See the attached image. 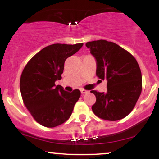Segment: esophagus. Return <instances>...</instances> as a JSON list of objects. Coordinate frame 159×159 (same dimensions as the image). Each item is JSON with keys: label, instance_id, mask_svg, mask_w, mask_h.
<instances>
[{"label": "esophagus", "instance_id": "34e87169", "mask_svg": "<svg viewBox=\"0 0 159 159\" xmlns=\"http://www.w3.org/2000/svg\"><path fill=\"white\" fill-rule=\"evenodd\" d=\"M81 90V93L82 94H85V93H87V92H88V91L84 90V89H81V90Z\"/></svg>", "mask_w": 159, "mask_h": 159}]
</instances>
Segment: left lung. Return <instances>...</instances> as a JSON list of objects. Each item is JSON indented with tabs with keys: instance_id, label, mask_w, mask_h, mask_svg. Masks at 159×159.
Here are the masks:
<instances>
[{
	"instance_id": "left-lung-1",
	"label": "left lung",
	"mask_w": 159,
	"mask_h": 159,
	"mask_svg": "<svg viewBox=\"0 0 159 159\" xmlns=\"http://www.w3.org/2000/svg\"><path fill=\"white\" fill-rule=\"evenodd\" d=\"M86 46L97 62L96 75L107 81V92L91 90L96 97L92 110L101 119L116 121L125 117L135 106L142 91V75L136 59L112 42L99 39Z\"/></svg>"
}]
</instances>
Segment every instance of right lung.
<instances>
[{
	"mask_svg": "<svg viewBox=\"0 0 159 159\" xmlns=\"http://www.w3.org/2000/svg\"><path fill=\"white\" fill-rule=\"evenodd\" d=\"M83 43H57L42 49L30 60L20 78V90L25 107L40 125L56 127L70 117L81 96L79 90L65 91L55 85L61 79L65 61L83 46Z\"/></svg>",
	"mask_w": 159,
	"mask_h": 159,
	"instance_id": "obj_1",
	"label": "right lung"
}]
</instances>
